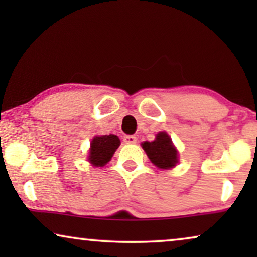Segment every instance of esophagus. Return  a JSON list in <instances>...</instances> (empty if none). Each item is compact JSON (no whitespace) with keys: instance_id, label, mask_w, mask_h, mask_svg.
Instances as JSON below:
<instances>
[{"instance_id":"1","label":"esophagus","mask_w":257,"mask_h":257,"mask_svg":"<svg viewBox=\"0 0 257 257\" xmlns=\"http://www.w3.org/2000/svg\"><path fill=\"white\" fill-rule=\"evenodd\" d=\"M124 142L126 144H136L137 143V137L132 135H127L124 137Z\"/></svg>"}]
</instances>
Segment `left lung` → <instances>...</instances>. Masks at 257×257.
<instances>
[{"label": "left lung", "instance_id": "obj_1", "mask_svg": "<svg viewBox=\"0 0 257 257\" xmlns=\"http://www.w3.org/2000/svg\"><path fill=\"white\" fill-rule=\"evenodd\" d=\"M150 160L159 168H171L178 163V152L166 132H159L154 142L142 144Z\"/></svg>", "mask_w": 257, "mask_h": 257}]
</instances>
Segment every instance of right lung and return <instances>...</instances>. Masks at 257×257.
<instances>
[{
  "instance_id": "obj_1",
  "label": "right lung",
  "mask_w": 257,
  "mask_h": 257,
  "mask_svg": "<svg viewBox=\"0 0 257 257\" xmlns=\"http://www.w3.org/2000/svg\"><path fill=\"white\" fill-rule=\"evenodd\" d=\"M119 145L120 140L114 135L94 137L91 142L89 161L94 166H104L110 161Z\"/></svg>"
}]
</instances>
